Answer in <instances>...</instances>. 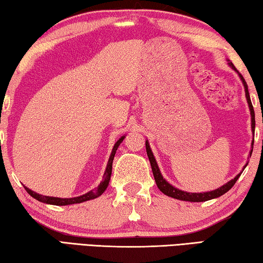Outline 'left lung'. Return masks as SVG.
Masks as SVG:
<instances>
[{"label":"left lung","mask_w":263,"mask_h":263,"mask_svg":"<svg viewBox=\"0 0 263 263\" xmlns=\"http://www.w3.org/2000/svg\"><path fill=\"white\" fill-rule=\"evenodd\" d=\"M228 65L230 66L231 68H232L234 72H237L240 80H241V82L243 84V88H245V95H246V100H247V103H248V108L249 111H251V122H252V132L253 135H254V131H255V114H254V109H253V105H252V101H251V97H249V92H248V87H247V83L245 81V79L242 78V75L240 74L237 68L234 67L232 62L230 60H228ZM253 144H254V139L252 140V147L251 151H249V157H252V152H253ZM146 152H147V157L149 159V162H151V167H152V172H153V175H154V180H155V183H157L158 188L160 189L161 193H163L164 195L169 196V197L172 198H176V199H180V201H185V202H206V201H210V199L213 198H218L222 196L224 194L228 193V191L232 188L234 185L235 182L241 175V173L243 172V169L246 168V166L248 164V161L245 164L242 171L239 173V174L234 177V179L230 180L228 183H225L224 185H221L220 188L215 189V190H211V191H205V193H188V191H184V190H181V189H177L175 188L174 185H172L169 182L163 179V176L161 174V172H160V168L157 163V160L154 158V154L152 152V149H151V146H149V142L148 140H146Z\"/></svg>","instance_id":"8db88e82"}]
</instances>
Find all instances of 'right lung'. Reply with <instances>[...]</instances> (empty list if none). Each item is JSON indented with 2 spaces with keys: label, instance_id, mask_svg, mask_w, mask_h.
<instances>
[{
  "label": "right lung",
  "instance_id": "obj_1",
  "mask_svg": "<svg viewBox=\"0 0 263 263\" xmlns=\"http://www.w3.org/2000/svg\"><path fill=\"white\" fill-rule=\"evenodd\" d=\"M124 138H125V136H122L117 141H116V144L114 145V148H112V151H111V154H110L108 164H106L105 173H104V176H103V181H102L101 183L97 185L96 189L91 190V191H88L87 194H83L81 196H78V197H72V198H60V197H52V196H44V195L34 193V191L29 189L28 186H24L25 190L28 191L29 195L32 196L33 198H35L39 202L46 203V204H52V205H59V206H61V205H70V204L83 203V202H86V201H90V199H94V198L100 197V196L104 193L105 189L108 188L109 181H110V176H111V172H112V161H114L116 151H117V148L119 147V145L122 144V141L124 140Z\"/></svg>",
  "mask_w": 263,
  "mask_h": 263
}]
</instances>
